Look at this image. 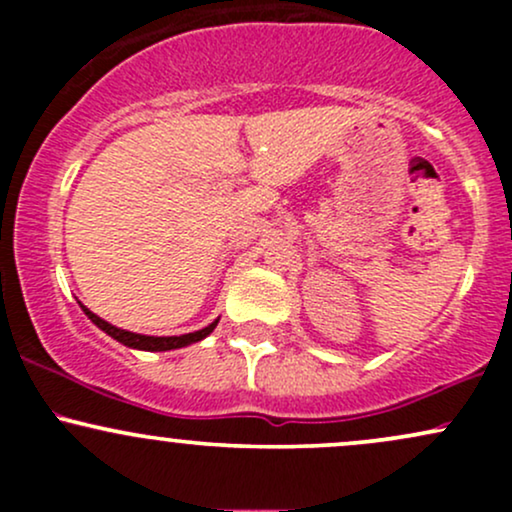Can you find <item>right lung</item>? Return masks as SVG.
<instances>
[{"mask_svg": "<svg viewBox=\"0 0 512 512\" xmlns=\"http://www.w3.org/2000/svg\"><path fill=\"white\" fill-rule=\"evenodd\" d=\"M81 308H84L88 320H91L93 325L101 327L105 334H110V337L117 339L120 344L129 346V349H142V351H170V349H180V346H187V344L202 342V339L207 337V334L214 332V327L219 325V320H214L211 325L204 327V330H197V332H190V334H180V337H149V334H137V332L120 330V327L110 325V322L101 320V317H98L96 313H91L86 305H81Z\"/></svg>", "mask_w": 512, "mask_h": 512, "instance_id": "right-lung-1", "label": "right lung"}]
</instances>
